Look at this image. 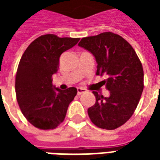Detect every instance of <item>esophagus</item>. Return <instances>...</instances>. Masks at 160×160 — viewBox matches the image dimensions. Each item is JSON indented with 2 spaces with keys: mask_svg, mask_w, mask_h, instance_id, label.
Instances as JSON below:
<instances>
[{
  "mask_svg": "<svg viewBox=\"0 0 160 160\" xmlns=\"http://www.w3.org/2000/svg\"><path fill=\"white\" fill-rule=\"evenodd\" d=\"M85 92H87V90H86V89L80 88V87L77 88V94H78V95H81V94L85 93Z\"/></svg>",
  "mask_w": 160,
  "mask_h": 160,
  "instance_id": "34e87169",
  "label": "esophagus"
}]
</instances>
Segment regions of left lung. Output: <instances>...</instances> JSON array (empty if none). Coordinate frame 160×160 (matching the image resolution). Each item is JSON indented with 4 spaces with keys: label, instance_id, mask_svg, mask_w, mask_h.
Segmentation results:
<instances>
[{
    "label": "left lung",
    "instance_id": "1",
    "mask_svg": "<svg viewBox=\"0 0 160 160\" xmlns=\"http://www.w3.org/2000/svg\"><path fill=\"white\" fill-rule=\"evenodd\" d=\"M79 46L90 51L98 63L97 75L110 96L104 98L92 92L96 102L88 108L91 121L108 130L123 125L134 114L144 88V72L133 47L123 38L111 32L83 38Z\"/></svg>",
    "mask_w": 160,
    "mask_h": 160
}]
</instances>
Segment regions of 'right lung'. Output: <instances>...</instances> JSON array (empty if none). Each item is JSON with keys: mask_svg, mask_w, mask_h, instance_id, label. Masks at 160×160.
<instances>
[{"mask_svg": "<svg viewBox=\"0 0 160 160\" xmlns=\"http://www.w3.org/2000/svg\"><path fill=\"white\" fill-rule=\"evenodd\" d=\"M79 40L42 35L31 42L21 56L15 77L16 98L22 114L34 127L54 129L65 119L77 89L54 87L52 75L58 71L61 55Z\"/></svg>", "mask_w": 160, "mask_h": 160, "instance_id": "obj_1", "label": "right lung"}]
</instances>
